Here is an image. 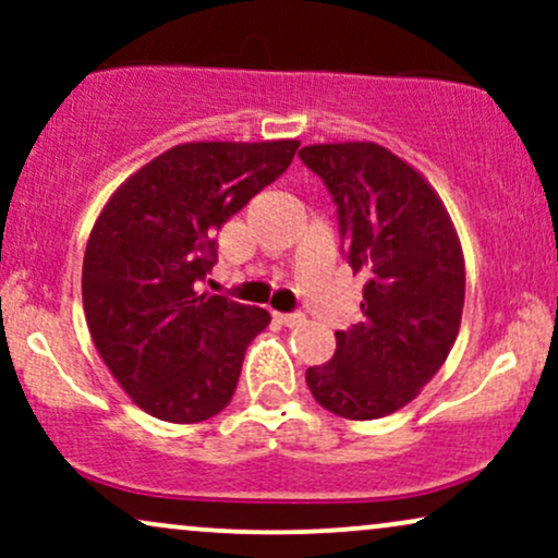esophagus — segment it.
<instances>
[{
  "label": "esophagus",
  "mask_w": 558,
  "mask_h": 558,
  "mask_svg": "<svg viewBox=\"0 0 558 558\" xmlns=\"http://www.w3.org/2000/svg\"><path fill=\"white\" fill-rule=\"evenodd\" d=\"M275 319H278L280 325H286V328H296V325L304 323V315H301V312H278Z\"/></svg>",
  "instance_id": "esophagus-1"
}]
</instances>
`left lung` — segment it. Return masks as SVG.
<instances>
[{
  "instance_id": "8db88e82",
  "label": "left lung",
  "mask_w": 558,
  "mask_h": 558,
  "mask_svg": "<svg viewBox=\"0 0 558 558\" xmlns=\"http://www.w3.org/2000/svg\"><path fill=\"white\" fill-rule=\"evenodd\" d=\"M299 157L336 204L343 259L367 278L362 323L336 332V354L306 369V386L338 417H386L420 393L457 341V230L420 172L383 146L317 144Z\"/></svg>"
}]
</instances>
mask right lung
<instances>
[{
  "instance_id": "add662e5",
  "label": "right lung",
  "mask_w": 558,
  "mask_h": 558,
  "mask_svg": "<svg viewBox=\"0 0 558 558\" xmlns=\"http://www.w3.org/2000/svg\"><path fill=\"white\" fill-rule=\"evenodd\" d=\"M299 141L172 146L114 191L83 257V310L114 380L151 417L209 420L233 399L259 306L204 293L215 233L280 178Z\"/></svg>"
}]
</instances>
